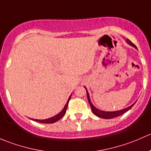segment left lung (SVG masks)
<instances>
[{"mask_svg":"<svg viewBox=\"0 0 151 151\" xmlns=\"http://www.w3.org/2000/svg\"><path fill=\"white\" fill-rule=\"evenodd\" d=\"M126 41L127 42V43H128V44L131 45L132 46H133V47H134L135 49H137V46H135V45L133 43H132L131 41H129V39H127V40H126ZM85 88H86V90L87 99H88V103H89L90 106H91V111L93 112V113H94V115H96V116H98V117H99V118H102V119H113V118L118 117V116H121V115L124 114V113H126V112L128 111L129 110L131 109V108L134 106V105L135 104V102H135L134 103L132 104V105H130V106L128 107V108H124V109L121 110H117V111H113V112L103 111V110H100L97 109V108H96L93 105V104L91 103V99H90V97H89V94H88V91H87L86 87H85Z\"/></svg>","mask_w":151,"mask_h":151,"instance_id":"obj_1","label":"left lung"}]
</instances>
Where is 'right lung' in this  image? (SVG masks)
Listing matches in <instances>:
<instances>
[{
    "label": "right lung",
    "mask_w": 151,
    "mask_h": 151,
    "mask_svg": "<svg viewBox=\"0 0 151 151\" xmlns=\"http://www.w3.org/2000/svg\"><path fill=\"white\" fill-rule=\"evenodd\" d=\"M70 97H71V95L70 96L69 98H68V102H67L66 105H65L64 108H63V110H62L60 113H59L57 115H56V116H53L52 118H49V119H43V120H38V119H32V120L35 121V122H39V123H43V124H52V123L57 122V121L60 120L62 117H63L64 115L65 114V113H66V110H67V108H68V102H69V100L70 99Z\"/></svg>",
    "instance_id": "add662e5"
}]
</instances>
